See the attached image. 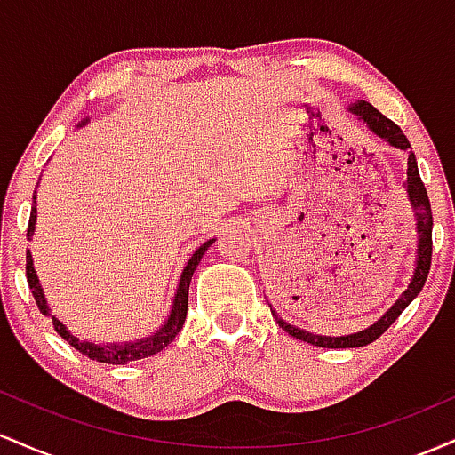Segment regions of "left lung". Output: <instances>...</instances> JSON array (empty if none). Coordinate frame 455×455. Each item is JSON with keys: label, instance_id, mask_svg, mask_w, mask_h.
<instances>
[{"label": "left lung", "instance_id": "left-lung-1", "mask_svg": "<svg viewBox=\"0 0 455 455\" xmlns=\"http://www.w3.org/2000/svg\"><path fill=\"white\" fill-rule=\"evenodd\" d=\"M348 111L353 115H357L359 119H363V124L372 130L374 134L380 139L387 140L389 145L400 149H411L409 139L404 137L398 124L391 122L389 117H385L379 108H374L372 104L359 100L348 107ZM406 192H409V198L412 203V210H415L417 216V233H419V245H417V267H415V275H412L409 289L402 293V297L395 301L394 306L380 316V321L374 323L372 327L363 329V331L353 333V336H340V338H327V336H315V333L304 331V329H297L289 323H284L282 318H278V325L284 329L286 333L297 338V340H304L307 344H315V347H323V348H355V347H365V344L374 342L379 336H383L387 331L391 323L398 318L404 307L419 295V291L424 289L427 274H430V260H432V210H430V198H427L426 186L421 181L419 171H417V160L415 154H409V171H406Z\"/></svg>", "mask_w": 455, "mask_h": 455}]
</instances>
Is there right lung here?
Returning a JSON list of instances; mask_svg holds the SVG:
<instances>
[{
	"instance_id": "obj_1",
	"label": "right lung",
	"mask_w": 455,
	"mask_h": 455,
	"mask_svg": "<svg viewBox=\"0 0 455 455\" xmlns=\"http://www.w3.org/2000/svg\"><path fill=\"white\" fill-rule=\"evenodd\" d=\"M34 224H36V195H34V207H31L29 224H28V237H31V235H34ZM212 243H213V239H210V242L203 243L201 248H198L196 252L192 254V259L188 260L184 274H181L180 286H177L173 310H171V316H169V321L164 323V327H160L158 331L154 333V336L143 338V340H137V342L96 344V342L78 340L76 336H72V333L68 331V329L64 327V323H60L55 316L49 315V306H46L43 286H40L38 275H36V271H34V260H31L29 250H28V263H25V275H28V284H29V289H31V295H34L36 304H38V310L43 312V315L53 318L55 331L60 333V336L64 338V340L70 344V347H75L78 353H83V355H85V357L93 359V362L113 363V365L130 363V362H137V359L151 357V355L160 353L162 348L169 347V344L175 340L177 333L181 331V327H184V321H186V315H188V289H190L192 274H195L196 265L201 263L203 254H205V250L210 248Z\"/></svg>"
}]
</instances>
